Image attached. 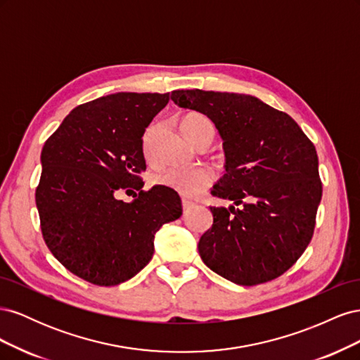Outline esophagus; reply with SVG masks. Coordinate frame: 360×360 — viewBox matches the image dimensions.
<instances>
[{
	"label": "esophagus",
	"instance_id": "obj_1",
	"mask_svg": "<svg viewBox=\"0 0 360 360\" xmlns=\"http://www.w3.org/2000/svg\"><path fill=\"white\" fill-rule=\"evenodd\" d=\"M181 205H183V212H188L191 207H193L195 205V202L193 201H191V200H186V198H183L181 200Z\"/></svg>",
	"mask_w": 360,
	"mask_h": 360
}]
</instances>
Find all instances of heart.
Segmentation results:
<instances>
[{
    "mask_svg": "<svg viewBox=\"0 0 360 360\" xmlns=\"http://www.w3.org/2000/svg\"><path fill=\"white\" fill-rule=\"evenodd\" d=\"M181 130L186 138L193 146H197L202 139H210V143L214 138V124L209 117L200 112H191L184 115L181 120ZM150 135L151 130L146 136V151L150 147ZM213 181V174L207 168H179V167H168L159 171L155 176V183L160 186L169 188L176 191L184 197H197L209 184Z\"/></svg>",
    "mask_w": 360,
    "mask_h": 360,
    "instance_id": "1",
    "label": "heart"
}]
</instances>
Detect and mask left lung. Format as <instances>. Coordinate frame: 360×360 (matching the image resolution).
<instances>
[{
    "mask_svg": "<svg viewBox=\"0 0 360 360\" xmlns=\"http://www.w3.org/2000/svg\"><path fill=\"white\" fill-rule=\"evenodd\" d=\"M180 108L209 117L224 141L225 174L212 195L213 225L198 243L214 274L238 285L281 276L309 245L321 201L319 158L294 120L249 94L176 90Z\"/></svg>",
    "mask_w": 360,
    "mask_h": 360,
    "instance_id": "8db88e82",
    "label": "left lung"
}]
</instances>
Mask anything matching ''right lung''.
<instances>
[{"label": "right lung", "mask_w": 360, "mask_h": 360, "mask_svg": "<svg viewBox=\"0 0 360 360\" xmlns=\"http://www.w3.org/2000/svg\"><path fill=\"white\" fill-rule=\"evenodd\" d=\"M168 101L169 93L102 96L72 110L43 146L36 189L43 240L94 285L134 278L153 257L159 228L181 216L176 191H141L143 135ZM122 190L140 192L124 203L116 200Z\"/></svg>", "instance_id": "obj_1"}]
</instances>
